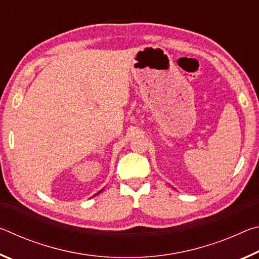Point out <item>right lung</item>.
Here are the masks:
<instances>
[{"instance_id":"right-lung-1","label":"right lung","mask_w":259,"mask_h":259,"mask_svg":"<svg viewBox=\"0 0 259 259\" xmlns=\"http://www.w3.org/2000/svg\"><path fill=\"white\" fill-rule=\"evenodd\" d=\"M102 191H103V190H102ZM102 191H99V192H98V193H96V194H95V195H94V196H96V195H97V194H99V193H100V192H102Z\"/></svg>"}]
</instances>
